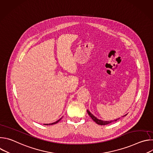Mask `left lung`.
<instances>
[{
    "label": "left lung",
    "mask_w": 153,
    "mask_h": 153,
    "mask_svg": "<svg viewBox=\"0 0 153 153\" xmlns=\"http://www.w3.org/2000/svg\"><path fill=\"white\" fill-rule=\"evenodd\" d=\"M87 113H88V115L91 117V118L97 123V124H98V125H107V124H109V123H111V122H114V121H117V119H115V120H110V121H104V120H100V119H97L96 117H95L93 114H91V113H90V111H89L88 110H87ZM127 114H125V116H126Z\"/></svg>",
    "instance_id": "obj_1"
}]
</instances>
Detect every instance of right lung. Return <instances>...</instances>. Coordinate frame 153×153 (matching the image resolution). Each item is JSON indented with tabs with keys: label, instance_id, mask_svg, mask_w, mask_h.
<instances>
[{
	"label": "right lung",
	"instance_id": "add662e5",
	"mask_svg": "<svg viewBox=\"0 0 153 153\" xmlns=\"http://www.w3.org/2000/svg\"><path fill=\"white\" fill-rule=\"evenodd\" d=\"M61 119H62V118H60V119H59L57 121H56V122H54V123H49V124H48V123H47V124H43V125H53V124L57 123L58 122H59V121L61 120Z\"/></svg>",
	"mask_w": 153,
	"mask_h": 153
}]
</instances>
